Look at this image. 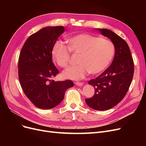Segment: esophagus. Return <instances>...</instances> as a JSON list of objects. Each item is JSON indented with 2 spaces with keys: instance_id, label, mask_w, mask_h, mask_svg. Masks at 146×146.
Returning <instances> with one entry per match:
<instances>
[{
  "instance_id": "1",
  "label": "esophagus",
  "mask_w": 146,
  "mask_h": 146,
  "mask_svg": "<svg viewBox=\"0 0 146 146\" xmlns=\"http://www.w3.org/2000/svg\"><path fill=\"white\" fill-rule=\"evenodd\" d=\"M75 84H76L77 86H82L83 85V83L80 82H75Z\"/></svg>"
}]
</instances>
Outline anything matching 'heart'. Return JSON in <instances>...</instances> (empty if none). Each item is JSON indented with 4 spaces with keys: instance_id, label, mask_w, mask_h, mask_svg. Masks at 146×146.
Masks as SVG:
<instances>
[{
    "instance_id": "heart-1",
    "label": "heart",
    "mask_w": 146,
    "mask_h": 146,
    "mask_svg": "<svg viewBox=\"0 0 146 146\" xmlns=\"http://www.w3.org/2000/svg\"><path fill=\"white\" fill-rule=\"evenodd\" d=\"M68 47L60 41L52 46V58L61 68L69 64L70 52L80 55L78 65L70 67L63 72L65 78L79 80L88 73L98 74L107 68L115 52L113 42L88 33H81L67 39Z\"/></svg>"
}]
</instances>
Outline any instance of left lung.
I'll return each mask as SVG.
<instances>
[{"instance_id": "left-lung-1", "label": "left lung", "mask_w": 146, "mask_h": 146, "mask_svg": "<svg viewBox=\"0 0 146 146\" xmlns=\"http://www.w3.org/2000/svg\"><path fill=\"white\" fill-rule=\"evenodd\" d=\"M97 30L111 39L115 48V55L109 68L99 77L88 82L95 88V92L85 102L91 108L104 111L117 105L126 95L133 79L134 63L125 41L110 30Z\"/></svg>"}]
</instances>
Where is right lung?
<instances>
[{
    "label": "right lung",
    "mask_w": 146,
    "mask_h": 146,
    "mask_svg": "<svg viewBox=\"0 0 146 146\" xmlns=\"http://www.w3.org/2000/svg\"><path fill=\"white\" fill-rule=\"evenodd\" d=\"M64 32L63 26L46 27L30 35L22 48L18 61L21 86L36 107L50 109L64 99L65 91L74 86L72 80L55 82L59 73L52 62L53 45Z\"/></svg>",
    "instance_id": "right-lung-1"
}]
</instances>
